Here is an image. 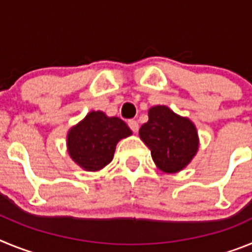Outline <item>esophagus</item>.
<instances>
[{"label": "esophagus", "instance_id": "esophagus-1", "mask_svg": "<svg viewBox=\"0 0 252 252\" xmlns=\"http://www.w3.org/2000/svg\"><path fill=\"white\" fill-rule=\"evenodd\" d=\"M128 127L132 130V132H137V131H139V124H137V121H135V120H130V121H128Z\"/></svg>", "mask_w": 252, "mask_h": 252}]
</instances>
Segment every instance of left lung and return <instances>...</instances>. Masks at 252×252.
<instances>
[{
    "label": "left lung",
    "mask_w": 252,
    "mask_h": 252,
    "mask_svg": "<svg viewBox=\"0 0 252 252\" xmlns=\"http://www.w3.org/2000/svg\"><path fill=\"white\" fill-rule=\"evenodd\" d=\"M139 135L150 149L155 165L164 173L183 170L199 146L194 124L166 106L151 107L149 121L140 127Z\"/></svg>",
    "instance_id": "1"
}]
</instances>
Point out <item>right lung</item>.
Masks as SVG:
<instances>
[{"instance_id": "add662e5", "label": "right lung", "mask_w": 252, "mask_h": 252, "mask_svg": "<svg viewBox=\"0 0 252 252\" xmlns=\"http://www.w3.org/2000/svg\"><path fill=\"white\" fill-rule=\"evenodd\" d=\"M131 133L132 131L119 117H108L102 111H92L69 130L68 153L84 170H101L112 161L117 142Z\"/></svg>"}]
</instances>
